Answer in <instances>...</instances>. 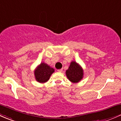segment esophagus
I'll list each match as a JSON object with an SVG mask.
<instances>
[{
    "mask_svg": "<svg viewBox=\"0 0 121 121\" xmlns=\"http://www.w3.org/2000/svg\"><path fill=\"white\" fill-rule=\"evenodd\" d=\"M57 71H58V72H62V71H63V69H58V70H57Z\"/></svg>",
    "mask_w": 121,
    "mask_h": 121,
    "instance_id": "esophagus-1",
    "label": "esophagus"
}]
</instances>
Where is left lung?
Returning a JSON list of instances; mask_svg holds the SVG:
<instances>
[{
  "mask_svg": "<svg viewBox=\"0 0 121 121\" xmlns=\"http://www.w3.org/2000/svg\"><path fill=\"white\" fill-rule=\"evenodd\" d=\"M66 74L70 82L77 83L83 78V70L76 62H72L69 69L66 71Z\"/></svg>",
  "mask_w": 121,
  "mask_h": 121,
  "instance_id": "left-lung-1",
  "label": "left lung"
}]
</instances>
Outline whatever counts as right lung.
Instances as JSON below:
<instances>
[{
  "instance_id": "1",
  "label": "right lung",
  "mask_w": 121,
  "mask_h": 121,
  "mask_svg": "<svg viewBox=\"0 0 121 121\" xmlns=\"http://www.w3.org/2000/svg\"><path fill=\"white\" fill-rule=\"evenodd\" d=\"M54 69L45 63H41L34 71L36 80L39 83L47 82L51 75L54 72Z\"/></svg>"
}]
</instances>
